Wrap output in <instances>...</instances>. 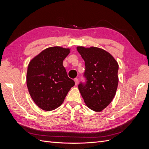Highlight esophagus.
I'll return each mask as SVG.
<instances>
[{"label": "esophagus", "mask_w": 149, "mask_h": 149, "mask_svg": "<svg viewBox=\"0 0 149 149\" xmlns=\"http://www.w3.org/2000/svg\"><path fill=\"white\" fill-rule=\"evenodd\" d=\"M74 81V82H75V84L77 85L78 84V78H75Z\"/></svg>", "instance_id": "obj_1"}]
</instances>
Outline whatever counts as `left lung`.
<instances>
[{
  "instance_id": "8db88e82",
  "label": "left lung",
  "mask_w": 149,
  "mask_h": 149,
  "mask_svg": "<svg viewBox=\"0 0 149 149\" xmlns=\"http://www.w3.org/2000/svg\"><path fill=\"white\" fill-rule=\"evenodd\" d=\"M77 50L85 63L86 83L78 89L86 106L94 111L101 112L113 100L119 78V65L109 53L91 47H78Z\"/></svg>"
}]
</instances>
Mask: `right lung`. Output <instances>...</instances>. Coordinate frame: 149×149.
Masks as SVG:
<instances>
[{
    "label": "right lung",
    "instance_id": "obj_1",
    "mask_svg": "<svg viewBox=\"0 0 149 149\" xmlns=\"http://www.w3.org/2000/svg\"><path fill=\"white\" fill-rule=\"evenodd\" d=\"M70 48L53 47L31 60L26 73V86L33 101L40 109L50 111L63 102L74 81L68 76L63 61Z\"/></svg>",
    "mask_w": 149,
    "mask_h": 149
}]
</instances>
